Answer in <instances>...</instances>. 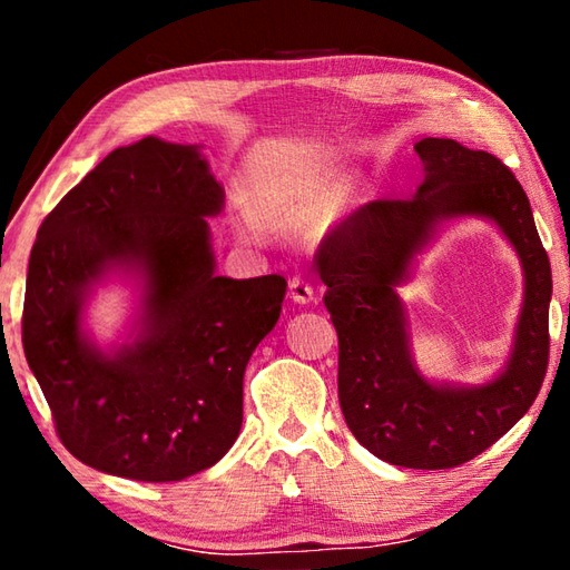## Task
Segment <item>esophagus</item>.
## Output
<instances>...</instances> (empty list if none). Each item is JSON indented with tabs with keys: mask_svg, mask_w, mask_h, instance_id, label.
Instances as JSON below:
<instances>
[{
	"mask_svg": "<svg viewBox=\"0 0 570 570\" xmlns=\"http://www.w3.org/2000/svg\"><path fill=\"white\" fill-rule=\"evenodd\" d=\"M288 296L294 298L298 304H314L316 302V288L306 282L304 276H294L288 282Z\"/></svg>",
	"mask_w": 570,
	"mask_h": 570,
	"instance_id": "1",
	"label": "esophagus"
}]
</instances>
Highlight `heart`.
Returning <instances> with one entry per match:
<instances>
[{"label":"heart","instance_id":"heart-1","mask_svg":"<svg viewBox=\"0 0 570 570\" xmlns=\"http://www.w3.org/2000/svg\"><path fill=\"white\" fill-rule=\"evenodd\" d=\"M324 180L316 170H284L256 183L254 198L262 210L274 216L304 214L322 196Z\"/></svg>","mask_w":570,"mask_h":570}]
</instances>
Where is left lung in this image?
I'll return each mask as SVG.
<instances>
[{"instance_id":"8db88e82","label":"left lung","mask_w":570,"mask_h":570,"mask_svg":"<svg viewBox=\"0 0 570 570\" xmlns=\"http://www.w3.org/2000/svg\"><path fill=\"white\" fill-rule=\"evenodd\" d=\"M422 180L410 198H377L354 210L320 250L324 304L340 336V404L346 428L384 462L445 470L480 455L530 410L548 366L551 262L528 196L503 163L450 138L414 142ZM490 219L524 268L514 344L482 385L435 383L411 354L399 288L445 223Z\"/></svg>"}]
</instances>
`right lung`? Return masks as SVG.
<instances>
[{
	"label": "right lung",
	"mask_w": 570,
	"mask_h": 570,
	"mask_svg": "<svg viewBox=\"0 0 570 570\" xmlns=\"http://www.w3.org/2000/svg\"><path fill=\"white\" fill-rule=\"evenodd\" d=\"M204 146L148 135L112 150L37 230L22 344L72 455L108 475L170 482L226 455L244 422V372L274 330L284 276L216 274L208 218L226 204ZM139 292L125 343L83 330L108 277Z\"/></svg>",
	"instance_id": "add662e5"
}]
</instances>
